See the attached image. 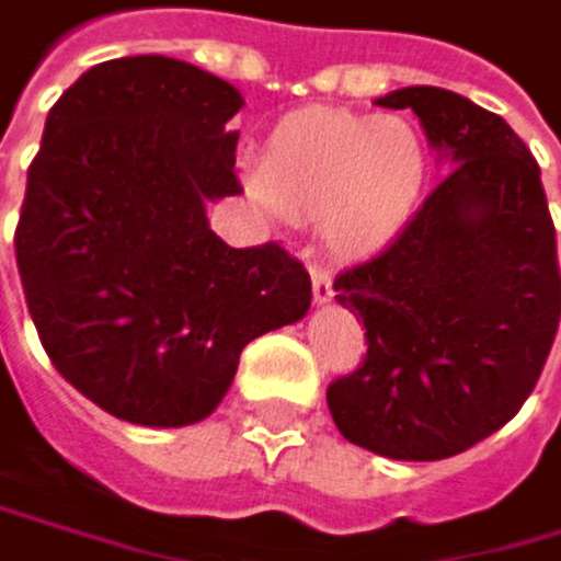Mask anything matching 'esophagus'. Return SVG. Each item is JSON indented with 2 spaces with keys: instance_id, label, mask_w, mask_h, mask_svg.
Masks as SVG:
<instances>
[{
  "instance_id": "34e87169",
  "label": "esophagus",
  "mask_w": 561,
  "mask_h": 561,
  "mask_svg": "<svg viewBox=\"0 0 561 561\" xmlns=\"http://www.w3.org/2000/svg\"><path fill=\"white\" fill-rule=\"evenodd\" d=\"M309 278H312V299L316 302H330L333 299V275L327 268H309Z\"/></svg>"
}]
</instances>
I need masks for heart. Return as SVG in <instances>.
Here are the masks:
<instances>
[{
	"mask_svg": "<svg viewBox=\"0 0 561 561\" xmlns=\"http://www.w3.org/2000/svg\"><path fill=\"white\" fill-rule=\"evenodd\" d=\"M265 202L296 221H319L330 252L363 259L411 221L427 181V147L400 117L302 106L262 147Z\"/></svg>",
	"mask_w": 561,
	"mask_h": 561,
	"instance_id": "b5f03b06",
	"label": "heart"
}]
</instances>
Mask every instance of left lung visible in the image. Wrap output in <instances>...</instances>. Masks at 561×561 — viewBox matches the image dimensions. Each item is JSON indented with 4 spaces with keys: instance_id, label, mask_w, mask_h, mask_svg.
Listing matches in <instances>:
<instances>
[{
    "instance_id": "1",
    "label": "left lung",
    "mask_w": 561,
    "mask_h": 561,
    "mask_svg": "<svg viewBox=\"0 0 561 561\" xmlns=\"http://www.w3.org/2000/svg\"><path fill=\"white\" fill-rule=\"evenodd\" d=\"M421 117L450 174L374 259L333 278L366 356L327 387L340 434L397 461L455 458L535 390L561 316L556 225L531 150L461 93L380 96Z\"/></svg>"
}]
</instances>
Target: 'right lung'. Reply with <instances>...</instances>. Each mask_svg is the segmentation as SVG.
I'll return each instance as SVG.
<instances>
[{"instance_id": "right-lung-1", "label": "right lung", "mask_w": 561, "mask_h": 561, "mask_svg": "<svg viewBox=\"0 0 561 561\" xmlns=\"http://www.w3.org/2000/svg\"><path fill=\"white\" fill-rule=\"evenodd\" d=\"M242 93L171 56L87 70L46 117L15 265L62 380L130 424L208 417L242 350L302 319L309 272L278 242L231 249L205 205L239 195Z\"/></svg>"}]
</instances>
